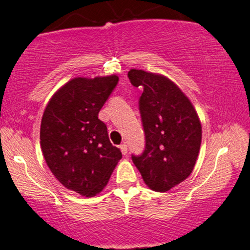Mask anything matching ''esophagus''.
<instances>
[{"instance_id":"esophagus-1","label":"esophagus","mask_w":250,"mask_h":250,"mask_svg":"<svg viewBox=\"0 0 250 250\" xmlns=\"http://www.w3.org/2000/svg\"><path fill=\"white\" fill-rule=\"evenodd\" d=\"M119 148H120V150H122V153L124 154V155H126V154H127V145H126L125 143L120 145Z\"/></svg>"}]
</instances>
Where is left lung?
<instances>
[{"mask_svg":"<svg viewBox=\"0 0 250 250\" xmlns=\"http://www.w3.org/2000/svg\"><path fill=\"white\" fill-rule=\"evenodd\" d=\"M134 87H143L139 111L145 149L132 161L145 183L166 192L192 172L202 143V125L191 102L170 80L145 70L127 74Z\"/></svg>","mask_w":250,"mask_h":250,"instance_id":"obj_1","label":"left lung"}]
</instances>
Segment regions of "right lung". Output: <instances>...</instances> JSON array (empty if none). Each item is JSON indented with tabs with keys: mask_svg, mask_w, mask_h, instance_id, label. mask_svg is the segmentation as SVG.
Segmentation results:
<instances>
[{
	"mask_svg": "<svg viewBox=\"0 0 250 250\" xmlns=\"http://www.w3.org/2000/svg\"><path fill=\"white\" fill-rule=\"evenodd\" d=\"M118 76L76 78L59 89L44 111L40 146L48 168L67 189L97 195L106 186L122 152L109 140L98 119Z\"/></svg>",
	"mask_w": 250,
	"mask_h": 250,
	"instance_id": "right-lung-1",
	"label": "right lung"
}]
</instances>
